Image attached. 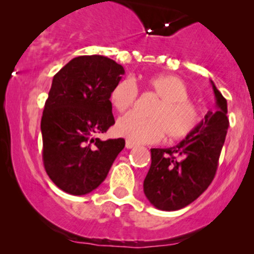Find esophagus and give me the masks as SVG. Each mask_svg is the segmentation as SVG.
Masks as SVG:
<instances>
[{
  "label": "esophagus",
  "mask_w": 254,
  "mask_h": 254,
  "mask_svg": "<svg viewBox=\"0 0 254 254\" xmlns=\"http://www.w3.org/2000/svg\"><path fill=\"white\" fill-rule=\"evenodd\" d=\"M133 147H136V144L132 143L131 141L125 142V148H127V149H131V148H133Z\"/></svg>",
  "instance_id": "esophagus-1"
}]
</instances>
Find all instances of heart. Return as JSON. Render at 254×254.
I'll return each mask as SVG.
<instances>
[{
	"label": "heart",
	"instance_id": "obj_1",
	"mask_svg": "<svg viewBox=\"0 0 254 254\" xmlns=\"http://www.w3.org/2000/svg\"><path fill=\"white\" fill-rule=\"evenodd\" d=\"M148 87L161 100L150 111L151 118H142L131 112L116 123L117 135L133 143H154L165 133L170 139L185 138L196 129L198 111L192 105L185 81L176 75L160 74L147 80ZM138 89L135 80L127 77L113 87L110 99L119 112L129 110L135 104Z\"/></svg>",
	"mask_w": 254,
	"mask_h": 254
}]
</instances>
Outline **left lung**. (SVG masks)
I'll list each match as a JSON object with an SVG mask.
<instances>
[{"label": "left lung", "instance_id": "8db88e82", "mask_svg": "<svg viewBox=\"0 0 254 254\" xmlns=\"http://www.w3.org/2000/svg\"><path fill=\"white\" fill-rule=\"evenodd\" d=\"M216 110L209 111L189 136L171 148H153L143 191L156 209L174 211L196 200L210 185L229 122L227 100L210 80Z\"/></svg>", "mask_w": 254, "mask_h": 254}]
</instances>
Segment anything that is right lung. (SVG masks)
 <instances>
[{"instance_id":"obj_1","label":"right lung","mask_w":254,"mask_h":254,"mask_svg":"<svg viewBox=\"0 0 254 254\" xmlns=\"http://www.w3.org/2000/svg\"><path fill=\"white\" fill-rule=\"evenodd\" d=\"M124 68L105 56L72 58L54 76L43 111V161L57 188L82 196L98 188L122 150L123 138L97 133L115 124L110 95Z\"/></svg>"}]
</instances>
